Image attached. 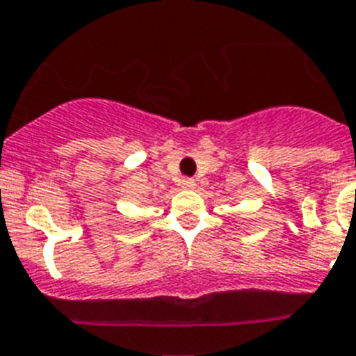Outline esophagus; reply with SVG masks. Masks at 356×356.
Wrapping results in <instances>:
<instances>
[{"label": "esophagus", "mask_w": 356, "mask_h": 356, "mask_svg": "<svg viewBox=\"0 0 356 356\" xmlns=\"http://www.w3.org/2000/svg\"><path fill=\"white\" fill-rule=\"evenodd\" d=\"M181 186H183L184 190H193V188H195V181L190 177H186V179H183V184H181Z\"/></svg>", "instance_id": "1"}]
</instances>
